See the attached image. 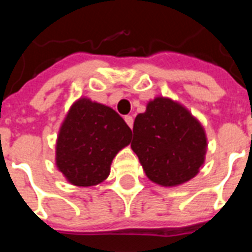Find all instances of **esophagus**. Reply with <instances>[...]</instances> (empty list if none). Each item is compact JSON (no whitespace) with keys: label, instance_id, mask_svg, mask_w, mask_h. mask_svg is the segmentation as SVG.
Here are the masks:
<instances>
[{"label":"esophagus","instance_id":"esophagus-1","mask_svg":"<svg viewBox=\"0 0 252 252\" xmlns=\"http://www.w3.org/2000/svg\"><path fill=\"white\" fill-rule=\"evenodd\" d=\"M124 120H126V123L128 124V126H129V128H132V126H133V118H132L130 115L126 116V118H124Z\"/></svg>","mask_w":252,"mask_h":252}]
</instances>
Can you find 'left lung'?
Segmentation results:
<instances>
[{"label":"left lung","mask_w":252,"mask_h":252,"mask_svg":"<svg viewBox=\"0 0 252 252\" xmlns=\"http://www.w3.org/2000/svg\"><path fill=\"white\" fill-rule=\"evenodd\" d=\"M207 145L203 126L171 99L150 100L134 119L130 148L146 176L163 187L192 179L203 166Z\"/></svg>","instance_id":"left-lung-1"}]
</instances>
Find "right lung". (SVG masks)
<instances>
[{"label":"right lung","instance_id":"right-lung-1","mask_svg":"<svg viewBox=\"0 0 252 252\" xmlns=\"http://www.w3.org/2000/svg\"><path fill=\"white\" fill-rule=\"evenodd\" d=\"M132 130L111 107L78 99L69 110L56 144V165L69 183L99 184L110 174L119 150L129 145Z\"/></svg>","mask_w":252,"mask_h":252}]
</instances>
